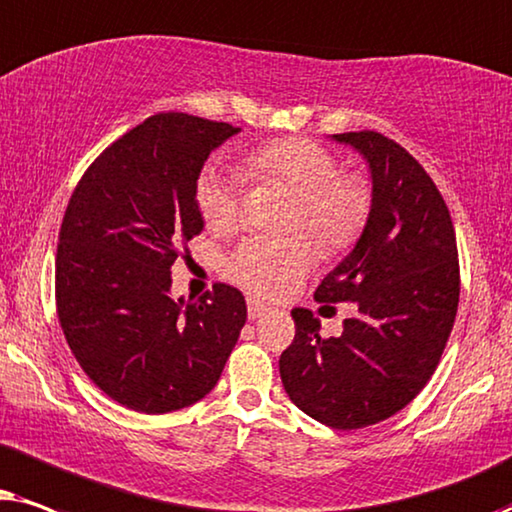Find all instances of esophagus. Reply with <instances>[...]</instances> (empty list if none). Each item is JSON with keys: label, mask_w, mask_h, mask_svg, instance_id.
Masks as SVG:
<instances>
[{"label": "esophagus", "mask_w": 512, "mask_h": 512, "mask_svg": "<svg viewBox=\"0 0 512 512\" xmlns=\"http://www.w3.org/2000/svg\"><path fill=\"white\" fill-rule=\"evenodd\" d=\"M267 311H269V309H267V306H264L262 302H257V299H248V318H250V320L262 318Z\"/></svg>", "instance_id": "esophagus-1"}]
</instances>
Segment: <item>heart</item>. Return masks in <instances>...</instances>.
Wrapping results in <instances>:
<instances>
[{"label": "heart", "mask_w": 512, "mask_h": 512, "mask_svg": "<svg viewBox=\"0 0 512 512\" xmlns=\"http://www.w3.org/2000/svg\"><path fill=\"white\" fill-rule=\"evenodd\" d=\"M243 168L252 180L295 196L292 227L304 229L327 252L356 243L370 220V187L358 175H339L337 156L318 142H269L248 154ZM196 203L210 231L229 234L241 222V180L227 170L208 168L196 182ZM311 264L313 248L302 236H250L231 252L227 271L257 295L276 297L299 281Z\"/></svg>", "instance_id": "obj_1"}]
</instances>
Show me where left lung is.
Wrapping results in <instances>:
<instances>
[{"mask_svg":"<svg viewBox=\"0 0 512 512\" xmlns=\"http://www.w3.org/2000/svg\"><path fill=\"white\" fill-rule=\"evenodd\" d=\"M363 154L372 210L353 250L318 285V302H356L339 337H320L309 309L278 367L285 393L330 428H363L400 412L426 386L454 327L459 260L452 217L421 163L381 133H337Z\"/></svg>","mask_w":512,"mask_h":512,"instance_id":"1","label":"left lung"}]
</instances>
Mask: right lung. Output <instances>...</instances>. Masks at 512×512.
I'll list each match as a JSON object with an SVG mask.
<instances>
[{
  "label": "right lung",
  "mask_w": 512,
  "mask_h": 512,
  "mask_svg": "<svg viewBox=\"0 0 512 512\" xmlns=\"http://www.w3.org/2000/svg\"><path fill=\"white\" fill-rule=\"evenodd\" d=\"M238 131L156 114L109 145L67 203L56 255L60 327L81 370L128 410L166 414L208 395L245 325V299L231 285L170 297L177 248L203 231V163Z\"/></svg>",
  "instance_id": "add662e5"
}]
</instances>
